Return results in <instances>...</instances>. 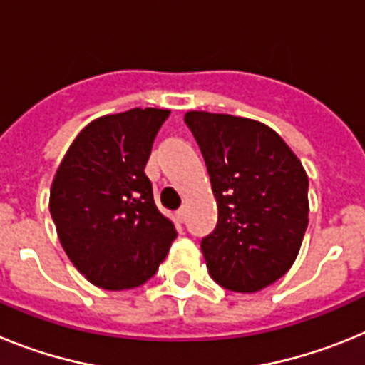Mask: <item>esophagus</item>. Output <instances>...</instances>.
Here are the masks:
<instances>
[{"label":"esophagus","mask_w":365,"mask_h":365,"mask_svg":"<svg viewBox=\"0 0 365 365\" xmlns=\"http://www.w3.org/2000/svg\"><path fill=\"white\" fill-rule=\"evenodd\" d=\"M185 221H186V210L185 208H179V210L175 212V222L177 225H182Z\"/></svg>","instance_id":"1"}]
</instances>
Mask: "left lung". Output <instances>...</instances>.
Here are the masks:
<instances>
[{
  "label": "left lung",
  "mask_w": 365,
  "mask_h": 365,
  "mask_svg": "<svg viewBox=\"0 0 365 365\" xmlns=\"http://www.w3.org/2000/svg\"><path fill=\"white\" fill-rule=\"evenodd\" d=\"M185 122L205 157L217 227L201 250L212 279L257 292L285 276L309 225V177L269 125L222 113L188 111Z\"/></svg>",
  "instance_id": "1"
}]
</instances>
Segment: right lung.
Segmentation results:
<instances>
[{
  "label": "right lung",
  "instance_id": "add662e5",
  "mask_svg": "<svg viewBox=\"0 0 365 365\" xmlns=\"http://www.w3.org/2000/svg\"><path fill=\"white\" fill-rule=\"evenodd\" d=\"M168 109L135 108L87 124L51 186L49 210L63 250L106 291L146 283L177 237L144 173Z\"/></svg>",
  "mask_w": 365,
  "mask_h": 365
}]
</instances>
